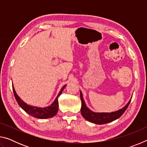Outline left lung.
<instances>
[{"instance_id":"8db88e82","label":"left lung","mask_w":147,"mask_h":147,"mask_svg":"<svg viewBox=\"0 0 147 147\" xmlns=\"http://www.w3.org/2000/svg\"><path fill=\"white\" fill-rule=\"evenodd\" d=\"M80 98L82 101V107H81V113L84 118L96 124H103L106 123H110L113 121L116 120L123 115L126 111V109L130 104L131 100L128 102V103L119 110L111 113H94L91 111L90 109L87 108L84 99L82 97V94L80 92Z\"/></svg>"}]
</instances>
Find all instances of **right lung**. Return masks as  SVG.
I'll return each instance as SVG.
<instances>
[{
    "label": "right lung",
    "instance_id": "1",
    "mask_svg": "<svg viewBox=\"0 0 147 147\" xmlns=\"http://www.w3.org/2000/svg\"><path fill=\"white\" fill-rule=\"evenodd\" d=\"M65 86L66 85L64 86L63 88H61L60 92L59 93L58 95L57 96V97L56 98L55 100L54 101V102L50 106L46 107V108H43L31 106L28 105V104H26V103H24L23 100H21V98H20L18 96V95L17 94L16 92L14 89L13 86H12V88H13V94H14L15 98H16V100L17 102V103H18L19 105L21 106L27 113H28L29 115H30L31 116L36 118L48 119V118L53 117H54L57 113H58V107H59L58 98L59 96H60V94H61L62 91H63Z\"/></svg>",
    "mask_w": 147,
    "mask_h": 147
}]
</instances>
